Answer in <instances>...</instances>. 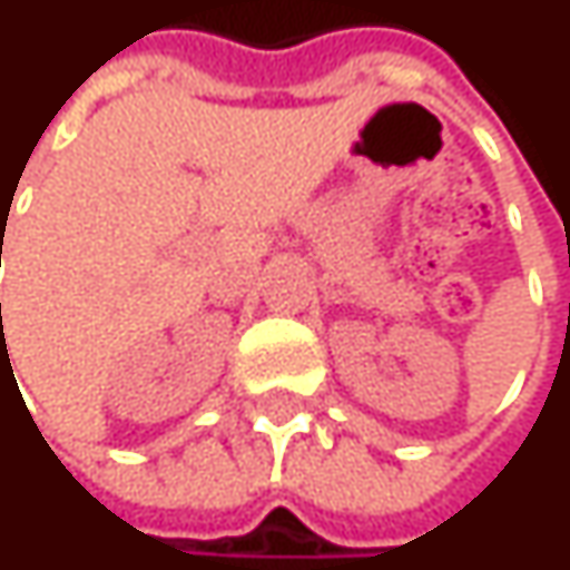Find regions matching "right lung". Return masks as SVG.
I'll list each match as a JSON object with an SVG mask.
<instances>
[{
  "label": "right lung",
  "mask_w": 570,
  "mask_h": 570,
  "mask_svg": "<svg viewBox=\"0 0 570 570\" xmlns=\"http://www.w3.org/2000/svg\"><path fill=\"white\" fill-rule=\"evenodd\" d=\"M0 309H2V306H0Z\"/></svg>",
  "instance_id": "right-lung-1"
}]
</instances>
